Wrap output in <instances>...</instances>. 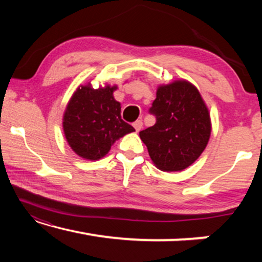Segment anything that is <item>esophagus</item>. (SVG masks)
Listing matches in <instances>:
<instances>
[{
  "label": "esophagus",
  "instance_id": "1",
  "mask_svg": "<svg viewBox=\"0 0 262 262\" xmlns=\"http://www.w3.org/2000/svg\"><path fill=\"white\" fill-rule=\"evenodd\" d=\"M133 126H134L136 132H140L142 126H143V123H142V120H136L134 123H133Z\"/></svg>",
  "mask_w": 262,
  "mask_h": 262
}]
</instances>
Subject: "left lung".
Instances as JSON below:
<instances>
[{
    "label": "left lung",
    "instance_id": "obj_1",
    "mask_svg": "<svg viewBox=\"0 0 262 262\" xmlns=\"http://www.w3.org/2000/svg\"><path fill=\"white\" fill-rule=\"evenodd\" d=\"M149 112L156 123L140 132V137L155 165L166 172L192 165L211 133L209 111L198 89L185 79L159 85Z\"/></svg>",
    "mask_w": 262,
    "mask_h": 262
}]
</instances>
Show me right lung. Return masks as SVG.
Instances as JSON below:
<instances>
[{"label":"right lung","instance_id":"right-lung-1","mask_svg":"<svg viewBox=\"0 0 262 262\" xmlns=\"http://www.w3.org/2000/svg\"><path fill=\"white\" fill-rule=\"evenodd\" d=\"M117 85L94 89L79 85L63 114V132L70 148L89 161L103 158L120 137L135 132L121 119V105L114 99Z\"/></svg>","mask_w":262,"mask_h":262}]
</instances>
